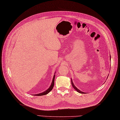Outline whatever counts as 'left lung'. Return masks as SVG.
Instances as JSON below:
<instances>
[{
	"label": "left lung",
	"mask_w": 120,
	"mask_h": 120,
	"mask_svg": "<svg viewBox=\"0 0 120 120\" xmlns=\"http://www.w3.org/2000/svg\"><path fill=\"white\" fill-rule=\"evenodd\" d=\"M71 84H72V86H73V88H74L75 89L76 91H77L78 92H79V93H82V94H84V93H85L84 92H82L80 90H79L77 88L75 87V86L74 85V84H73V82H72V80H71Z\"/></svg>",
	"instance_id": "obj_1"
}]
</instances>
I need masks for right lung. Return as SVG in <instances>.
<instances>
[{
  "mask_svg": "<svg viewBox=\"0 0 120 120\" xmlns=\"http://www.w3.org/2000/svg\"><path fill=\"white\" fill-rule=\"evenodd\" d=\"M55 75L53 77V81H52V84H51V85L50 86V87H49V89H48V90H46L45 91L42 92V93H39V94H35L34 95H35V96H42V95H46L48 93H49V92H50L52 89H53V87H54V80H55Z\"/></svg>",
  "mask_w": 120,
  "mask_h": 120,
  "instance_id": "1",
  "label": "right lung"
}]
</instances>
